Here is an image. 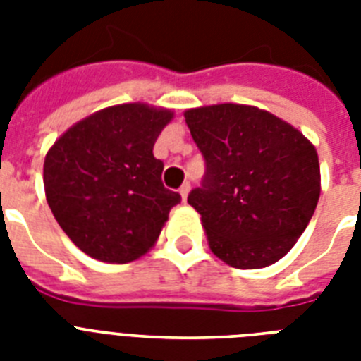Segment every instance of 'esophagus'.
Instances as JSON below:
<instances>
[{
	"instance_id": "1",
	"label": "esophagus",
	"mask_w": 361,
	"mask_h": 361,
	"mask_svg": "<svg viewBox=\"0 0 361 361\" xmlns=\"http://www.w3.org/2000/svg\"><path fill=\"white\" fill-rule=\"evenodd\" d=\"M189 191H191V185H189V183H183V185L180 187V195H181V200H183V202H187Z\"/></svg>"
}]
</instances>
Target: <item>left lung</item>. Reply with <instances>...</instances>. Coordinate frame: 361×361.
I'll list each match as a JSON object with an SVG mask.
<instances>
[{
    "instance_id": "1",
    "label": "left lung",
    "mask_w": 361,
    "mask_h": 361,
    "mask_svg": "<svg viewBox=\"0 0 361 361\" xmlns=\"http://www.w3.org/2000/svg\"><path fill=\"white\" fill-rule=\"evenodd\" d=\"M183 116L206 159L202 187L187 202L200 214L212 252L240 269L281 260L319 202L313 144L285 120L249 104L198 106Z\"/></svg>"
}]
</instances>
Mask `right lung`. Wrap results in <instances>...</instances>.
I'll return each mask as SVG.
<instances>
[{"label": "right lung", "mask_w": 361, "mask_h": 361, "mask_svg": "<svg viewBox=\"0 0 361 361\" xmlns=\"http://www.w3.org/2000/svg\"><path fill=\"white\" fill-rule=\"evenodd\" d=\"M174 112L125 103L76 121L44 157L47 202L87 257L127 264L157 241L178 192L164 189L153 144Z\"/></svg>", "instance_id": "add662e5"}]
</instances>
